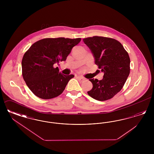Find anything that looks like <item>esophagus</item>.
Masks as SVG:
<instances>
[{"label": "esophagus", "instance_id": "1", "mask_svg": "<svg viewBox=\"0 0 154 154\" xmlns=\"http://www.w3.org/2000/svg\"><path fill=\"white\" fill-rule=\"evenodd\" d=\"M77 79H78L80 81H83L85 80V79H84L83 77L80 76V75H79V76L77 77Z\"/></svg>", "mask_w": 154, "mask_h": 154}]
</instances>
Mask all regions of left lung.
Listing matches in <instances>:
<instances>
[{
    "label": "left lung",
    "mask_w": 154,
    "mask_h": 154,
    "mask_svg": "<svg viewBox=\"0 0 154 154\" xmlns=\"http://www.w3.org/2000/svg\"><path fill=\"white\" fill-rule=\"evenodd\" d=\"M92 52L95 63L104 73L102 80L91 79L93 88L88 94L97 100L113 97L123 88L130 73V58L123 45L109 37L94 36L83 39Z\"/></svg>",
    "instance_id": "obj_1"
}]
</instances>
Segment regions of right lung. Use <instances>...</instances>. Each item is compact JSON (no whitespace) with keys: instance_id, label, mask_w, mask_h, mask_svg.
Segmentation results:
<instances>
[{"instance_id":"1","label":"right lung","mask_w":154,"mask_h":154,"mask_svg":"<svg viewBox=\"0 0 154 154\" xmlns=\"http://www.w3.org/2000/svg\"><path fill=\"white\" fill-rule=\"evenodd\" d=\"M81 38H46L32 44L22 60L23 80L30 90L43 99L60 95L73 74L65 75L54 65L65 61Z\"/></svg>"}]
</instances>
